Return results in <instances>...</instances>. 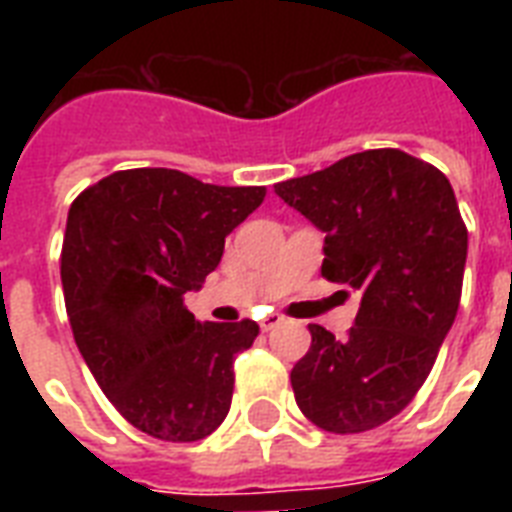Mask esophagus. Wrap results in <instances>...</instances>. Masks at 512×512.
Returning <instances> with one entry per match:
<instances>
[{
    "label": "esophagus",
    "mask_w": 512,
    "mask_h": 512,
    "mask_svg": "<svg viewBox=\"0 0 512 512\" xmlns=\"http://www.w3.org/2000/svg\"><path fill=\"white\" fill-rule=\"evenodd\" d=\"M281 321H284V316H279V313H268V316L260 321V329H263V332H271L273 327H279Z\"/></svg>",
    "instance_id": "esophagus-1"
}]
</instances>
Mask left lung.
Masks as SVG:
<instances>
[{"instance_id": "1", "label": "left lung", "mask_w": 512, "mask_h": 512, "mask_svg": "<svg viewBox=\"0 0 512 512\" xmlns=\"http://www.w3.org/2000/svg\"><path fill=\"white\" fill-rule=\"evenodd\" d=\"M273 188L324 233L321 276L361 292L348 337L308 327L311 348L292 369L297 406L329 433L377 428L422 388L460 308L468 228L452 183L374 148Z\"/></svg>"}]
</instances>
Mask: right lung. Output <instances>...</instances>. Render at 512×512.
<instances>
[{
	"mask_svg": "<svg viewBox=\"0 0 512 512\" xmlns=\"http://www.w3.org/2000/svg\"><path fill=\"white\" fill-rule=\"evenodd\" d=\"M263 199V185L140 167L103 177L68 209L60 281L76 348L116 412L148 436L199 441L231 409L233 358L260 327L201 324L183 297Z\"/></svg>",
	"mask_w": 512,
	"mask_h": 512,
	"instance_id": "right-lung-1",
	"label": "right lung"
}]
</instances>
